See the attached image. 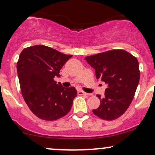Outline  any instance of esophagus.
<instances>
[{"mask_svg": "<svg viewBox=\"0 0 155 155\" xmlns=\"http://www.w3.org/2000/svg\"><path fill=\"white\" fill-rule=\"evenodd\" d=\"M78 94L79 95H88V93H86V92H84V91H81V90H78Z\"/></svg>", "mask_w": 155, "mask_h": 155, "instance_id": "obj_1", "label": "esophagus"}]
</instances>
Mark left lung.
I'll return each instance as SVG.
<instances>
[{"mask_svg": "<svg viewBox=\"0 0 155 155\" xmlns=\"http://www.w3.org/2000/svg\"><path fill=\"white\" fill-rule=\"evenodd\" d=\"M95 69L97 79L107 84L105 97L100 100L94 115L105 120H114L129 107L140 80L139 64L135 57L123 50H113L85 58Z\"/></svg>", "mask_w": 155, "mask_h": 155, "instance_id": "8db88e82", "label": "left lung"}]
</instances>
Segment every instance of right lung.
<instances>
[{"label": "right lung", "mask_w": 155, "mask_h": 155, "mask_svg": "<svg viewBox=\"0 0 155 155\" xmlns=\"http://www.w3.org/2000/svg\"><path fill=\"white\" fill-rule=\"evenodd\" d=\"M72 55L35 45L20 53L17 70L24 100L39 119L53 121L66 116L77 96L74 87L64 88L53 78L60 77L61 69Z\"/></svg>", "instance_id": "add662e5"}]
</instances>
